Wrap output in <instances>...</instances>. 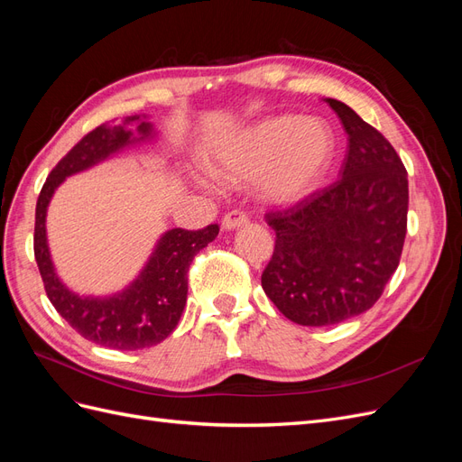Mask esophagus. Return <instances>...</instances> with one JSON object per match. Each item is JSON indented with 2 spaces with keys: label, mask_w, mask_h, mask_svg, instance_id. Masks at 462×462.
I'll use <instances>...</instances> for the list:
<instances>
[{
  "label": "esophagus",
  "mask_w": 462,
  "mask_h": 462,
  "mask_svg": "<svg viewBox=\"0 0 462 462\" xmlns=\"http://www.w3.org/2000/svg\"><path fill=\"white\" fill-rule=\"evenodd\" d=\"M223 229H236V227H243L248 223V216L245 212H239V209H233V212H227L226 217H223Z\"/></svg>",
  "instance_id": "esophagus-1"
}]
</instances>
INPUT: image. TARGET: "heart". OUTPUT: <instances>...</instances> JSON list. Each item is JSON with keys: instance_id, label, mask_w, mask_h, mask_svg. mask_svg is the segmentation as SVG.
<instances>
[{"instance_id": "1", "label": "heart", "mask_w": 462, "mask_h": 462, "mask_svg": "<svg viewBox=\"0 0 462 462\" xmlns=\"http://www.w3.org/2000/svg\"><path fill=\"white\" fill-rule=\"evenodd\" d=\"M333 150V134L324 121L273 117L227 138L209 170L229 185L254 180L263 200L289 204L319 183Z\"/></svg>"}]
</instances>
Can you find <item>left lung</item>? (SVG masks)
Masks as SVG:
<instances>
[{
  "label": "left lung",
  "instance_id": "8db88e82",
  "mask_svg": "<svg viewBox=\"0 0 462 462\" xmlns=\"http://www.w3.org/2000/svg\"><path fill=\"white\" fill-rule=\"evenodd\" d=\"M348 134L341 179L265 214L275 248L262 289L300 326L339 324L370 310L395 273L407 235V170L387 138L326 97Z\"/></svg>",
  "mask_w": 462,
  "mask_h": 462
}]
</instances>
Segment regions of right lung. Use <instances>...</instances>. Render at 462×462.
Wrapping results in <instances>:
<instances>
[{"instance_id":"1","label":"right lung","mask_w":462,"mask_h":462,"mask_svg":"<svg viewBox=\"0 0 462 462\" xmlns=\"http://www.w3.org/2000/svg\"><path fill=\"white\" fill-rule=\"evenodd\" d=\"M133 124L136 132L128 129ZM153 136L156 131L146 116H131L114 127L100 125L53 167L36 202L34 256L50 302L82 337L116 351L153 346L177 328L187 304L190 262L216 239L219 227L214 223L199 231L180 227L165 231L131 285L109 297H82L55 273L46 235V214L53 192L67 177L90 170L123 148L152 141Z\"/></svg>"}]
</instances>
